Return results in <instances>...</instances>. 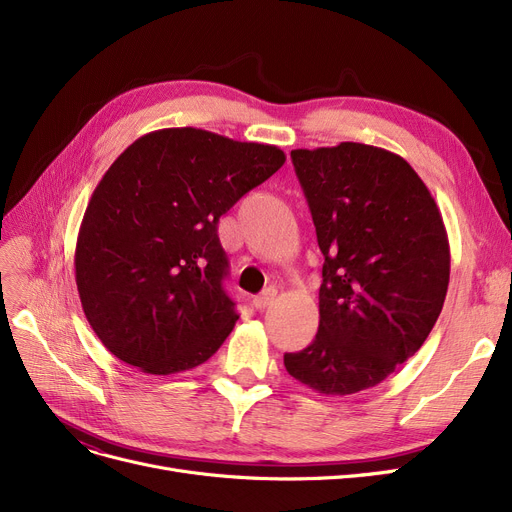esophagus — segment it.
Segmentation results:
<instances>
[{"mask_svg":"<svg viewBox=\"0 0 512 512\" xmlns=\"http://www.w3.org/2000/svg\"><path fill=\"white\" fill-rule=\"evenodd\" d=\"M274 299H276V288H265L261 294H257V297L253 299V305H255V309L263 311L274 303Z\"/></svg>","mask_w":512,"mask_h":512,"instance_id":"obj_1","label":"esophagus"}]
</instances>
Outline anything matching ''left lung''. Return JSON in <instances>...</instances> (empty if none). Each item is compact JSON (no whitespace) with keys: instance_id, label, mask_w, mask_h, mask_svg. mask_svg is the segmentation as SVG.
I'll use <instances>...</instances> for the list:
<instances>
[{"instance_id":"1","label":"left lung","mask_w":512,"mask_h":512,"mask_svg":"<svg viewBox=\"0 0 512 512\" xmlns=\"http://www.w3.org/2000/svg\"><path fill=\"white\" fill-rule=\"evenodd\" d=\"M324 253L319 328L286 353L326 396L378 386L432 332L450 280L442 213L400 155L363 143L290 151Z\"/></svg>"}]
</instances>
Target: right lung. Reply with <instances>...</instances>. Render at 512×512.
Listing matches in <instances>:
<instances>
[{"label": "right lung", "mask_w": 512, "mask_h": 512, "mask_svg": "<svg viewBox=\"0 0 512 512\" xmlns=\"http://www.w3.org/2000/svg\"><path fill=\"white\" fill-rule=\"evenodd\" d=\"M282 149L201 128L134 141L99 180L74 253L83 311L103 346L151 375L205 363L238 313L218 222L276 174Z\"/></svg>", "instance_id": "1"}]
</instances>
